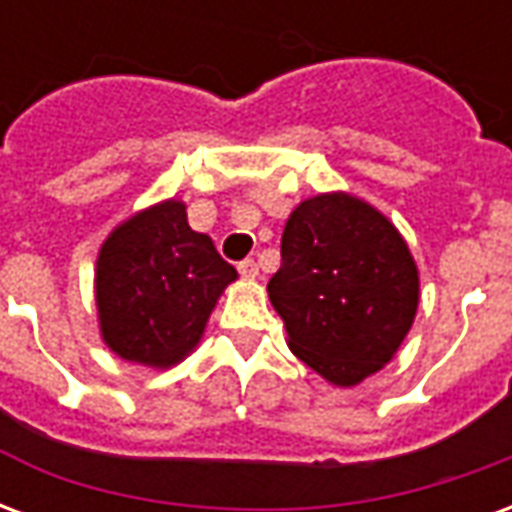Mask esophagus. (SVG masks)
<instances>
[{
	"instance_id": "1",
	"label": "esophagus",
	"mask_w": 512,
	"mask_h": 512,
	"mask_svg": "<svg viewBox=\"0 0 512 512\" xmlns=\"http://www.w3.org/2000/svg\"><path fill=\"white\" fill-rule=\"evenodd\" d=\"M238 271H241V277L246 279H255L257 274H260V268H257L255 260H241V263H238Z\"/></svg>"
}]
</instances>
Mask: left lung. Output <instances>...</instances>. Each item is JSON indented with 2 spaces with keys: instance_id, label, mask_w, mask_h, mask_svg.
Listing matches in <instances>:
<instances>
[{
  "instance_id": "left-lung-1",
  "label": "left lung",
  "mask_w": 512,
  "mask_h": 512,
  "mask_svg": "<svg viewBox=\"0 0 512 512\" xmlns=\"http://www.w3.org/2000/svg\"><path fill=\"white\" fill-rule=\"evenodd\" d=\"M268 299L290 351L348 389L389 365L411 332L419 268L376 205L348 191H323L290 213Z\"/></svg>"
}]
</instances>
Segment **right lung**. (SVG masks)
Segmentation results:
<instances>
[{
    "instance_id": "1",
    "label": "right lung",
    "mask_w": 512,
    "mask_h": 512,
    "mask_svg": "<svg viewBox=\"0 0 512 512\" xmlns=\"http://www.w3.org/2000/svg\"><path fill=\"white\" fill-rule=\"evenodd\" d=\"M238 279L186 202L161 200L106 235L95 260V307L106 348L126 362L167 370L200 345L224 288Z\"/></svg>"
}]
</instances>
